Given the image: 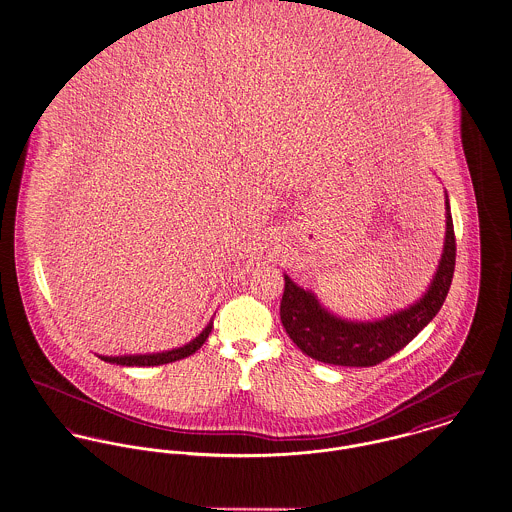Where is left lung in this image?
Instances as JSON below:
<instances>
[{"label": "left lung", "instance_id": "obj_1", "mask_svg": "<svg viewBox=\"0 0 512 512\" xmlns=\"http://www.w3.org/2000/svg\"><path fill=\"white\" fill-rule=\"evenodd\" d=\"M456 266V237L446 198V239L429 291L413 305L375 322H347L320 307L316 297L285 275L279 316L293 343L316 361L341 367H375L404 349L443 307Z\"/></svg>", "mask_w": 512, "mask_h": 512}]
</instances>
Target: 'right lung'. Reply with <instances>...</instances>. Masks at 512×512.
I'll return each instance as SVG.
<instances>
[{
	"label": "right lung",
	"mask_w": 512,
	"mask_h": 512,
	"mask_svg": "<svg viewBox=\"0 0 512 512\" xmlns=\"http://www.w3.org/2000/svg\"><path fill=\"white\" fill-rule=\"evenodd\" d=\"M213 328V322L207 324L204 332L196 338V340L186 343L184 347L172 349V351H165V353H153V355H124V357H101L106 363H116V365H126V367H155V365H167L172 361H180L192 353H196L204 341L209 338Z\"/></svg>",
	"instance_id": "1"
}]
</instances>
